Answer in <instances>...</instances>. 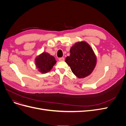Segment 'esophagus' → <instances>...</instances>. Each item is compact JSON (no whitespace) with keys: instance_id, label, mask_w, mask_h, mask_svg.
I'll return each mask as SVG.
<instances>
[{"instance_id":"1","label":"esophagus","mask_w":126,"mask_h":126,"mask_svg":"<svg viewBox=\"0 0 126 126\" xmlns=\"http://www.w3.org/2000/svg\"><path fill=\"white\" fill-rule=\"evenodd\" d=\"M64 58L63 57H61V58H59V60L60 62H63V61H64Z\"/></svg>"}]
</instances>
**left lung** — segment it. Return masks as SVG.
Returning <instances> with one entry per match:
<instances>
[{"label":"left lung","instance_id":"obj_1","mask_svg":"<svg viewBox=\"0 0 126 126\" xmlns=\"http://www.w3.org/2000/svg\"><path fill=\"white\" fill-rule=\"evenodd\" d=\"M70 55L65 62L79 78L89 75L94 68L96 58L93 49L86 42H79L70 48Z\"/></svg>","mask_w":126,"mask_h":126}]
</instances>
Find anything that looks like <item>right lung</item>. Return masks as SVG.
<instances>
[{
  "label": "right lung",
  "mask_w": 126,
  "mask_h": 126,
  "mask_svg": "<svg viewBox=\"0 0 126 126\" xmlns=\"http://www.w3.org/2000/svg\"><path fill=\"white\" fill-rule=\"evenodd\" d=\"M36 65L42 73H47L50 71L56 63L54 58L47 52H43L36 59Z\"/></svg>",
  "instance_id": "obj_1"
}]
</instances>
